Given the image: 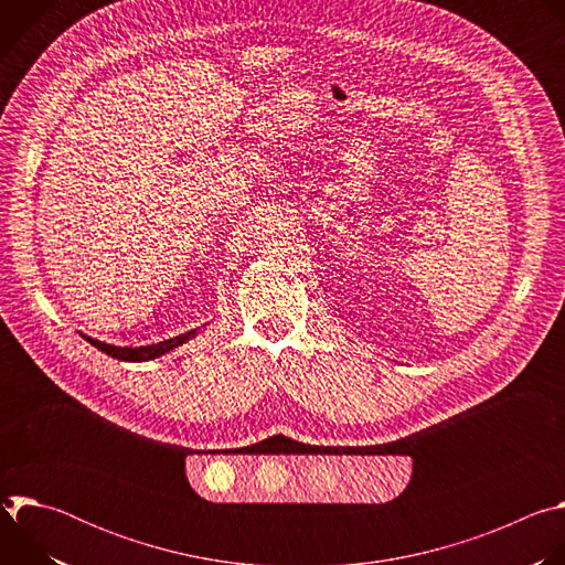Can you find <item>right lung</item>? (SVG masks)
Segmentation results:
<instances>
[{
	"label": "right lung",
	"instance_id": "add662e5",
	"mask_svg": "<svg viewBox=\"0 0 565 565\" xmlns=\"http://www.w3.org/2000/svg\"><path fill=\"white\" fill-rule=\"evenodd\" d=\"M196 335V329L194 331H188L183 335H177V338H170V340H163V342H156V344H149V347H114V344H105V342H98L89 335H83L92 347H96L98 351L116 358V360H122V362H147V360H153V358H160L166 355L170 351H174L177 347H183L188 340H192Z\"/></svg>",
	"mask_w": 565,
	"mask_h": 565
}]
</instances>
